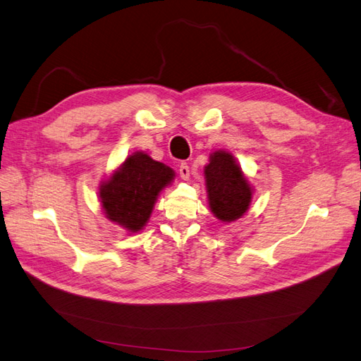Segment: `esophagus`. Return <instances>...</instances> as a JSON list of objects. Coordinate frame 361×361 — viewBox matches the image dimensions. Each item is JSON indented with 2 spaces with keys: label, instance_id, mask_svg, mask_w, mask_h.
Here are the masks:
<instances>
[{
  "label": "esophagus",
  "instance_id": "34e87169",
  "mask_svg": "<svg viewBox=\"0 0 361 361\" xmlns=\"http://www.w3.org/2000/svg\"><path fill=\"white\" fill-rule=\"evenodd\" d=\"M179 176H180L182 180H188L190 179V167H188V164H185V162L180 164V166H179Z\"/></svg>",
  "mask_w": 361,
  "mask_h": 361
}]
</instances>
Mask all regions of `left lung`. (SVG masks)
I'll return each instance as SVG.
<instances>
[{
  "instance_id": "8db88e82",
  "label": "left lung",
  "mask_w": 361,
  "mask_h": 361,
  "mask_svg": "<svg viewBox=\"0 0 361 361\" xmlns=\"http://www.w3.org/2000/svg\"><path fill=\"white\" fill-rule=\"evenodd\" d=\"M207 204L221 223L239 220L248 211L255 188L228 150H214L203 169Z\"/></svg>"
}]
</instances>
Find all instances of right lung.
Instances as JSON below:
<instances>
[{
    "label": "right lung",
    "instance_id": "right-lung-1",
    "mask_svg": "<svg viewBox=\"0 0 361 361\" xmlns=\"http://www.w3.org/2000/svg\"><path fill=\"white\" fill-rule=\"evenodd\" d=\"M173 169L134 152L99 185V202L105 216L129 233L145 228L164 188L174 180Z\"/></svg>",
    "mask_w": 361,
    "mask_h": 361
}]
</instances>
